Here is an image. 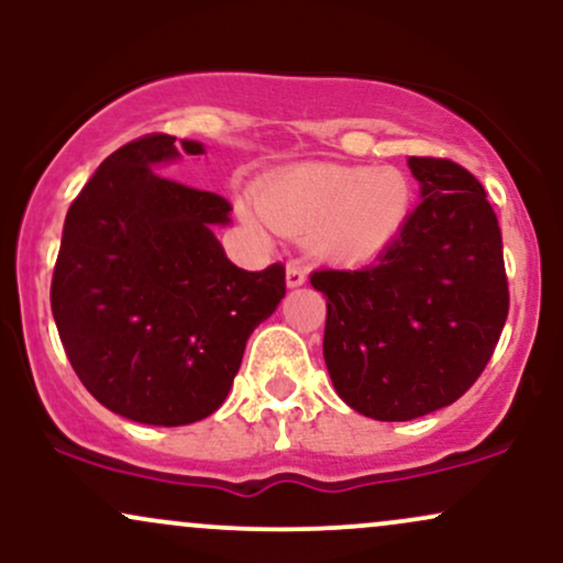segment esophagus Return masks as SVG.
Here are the masks:
<instances>
[{"instance_id": "obj_1", "label": "esophagus", "mask_w": 563, "mask_h": 563, "mask_svg": "<svg viewBox=\"0 0 563 563\" xmlns=\"http://www.w3.org/2000/svg\"><path fill=\"white\" fill-rule=\"evenodd\" d=\"M286 283H288V288H299V286H303V283H307V269H303L299 262H288Z\"/></svg>"}]
</instances>
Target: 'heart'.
<instances>
[{
	"mask_svg": "<svg viewBox=\"0 0 563 563\" xmlns=\"http://www.w3.org/2000/svg\"><path fill=\"white\" fill-rule=\"evenodd\" d=\"M410 183L391 166L303 164L262 179L256 206L243 200L251 228L303 238L312 256L333 264L376 260L402 232Z\"/></svg>",
	"mask_w": 563,
	"mask_h": 563,
	"instance_id": "b5f03b06",
	"label": "heart"
}]
</instances>
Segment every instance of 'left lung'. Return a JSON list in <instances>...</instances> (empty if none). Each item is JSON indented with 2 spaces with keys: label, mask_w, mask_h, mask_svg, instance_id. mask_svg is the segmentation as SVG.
Instances as JSON below:
<instances>
[{
  "label": "left lung",
  "mask_w": 563,
  "mask_h": 563,
  "mask_svg": "<svg viewBox=\"0 0 563 563\" xmlns=\"http://www.w3.org/2000/svg\"><path fill=\"white\" fill-rule=\"evenodd\" d=\"M421 203L371 267L318 269L322 357L339 397L376 421H412L461 399L508 318L503 235L479 179L410 156Z\"/></svg>",
  "instance_id": "1"
}]
</instances>
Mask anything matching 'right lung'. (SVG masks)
I'll list each match as a JSON object with an SVG mask.
<instances>
[{"mask_svg":"<svg viewBox=\"0 0 563 563\" xmlns=\"http://www.w3.org/2000/svg\"><path fill=\"white\" fill-rule=\"evenodd\" d=\"M174 140L145 134L102 161L70 203L49 288L87 391L151 426L211 416L249 335L286 296L283 264L245 273L224 256L211 228L230 222L228 200L156 172L179 158Z\"/></svg>","mask_w":563,"mask_h":563,"instance_id":"1","label":"right lung"}]
</instances>
